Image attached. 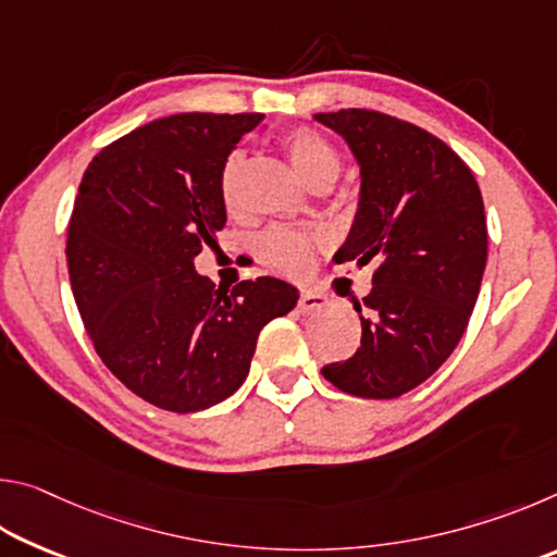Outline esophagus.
<instances>
[{"instance_id": "esophagus-1", "label": "esophagus", "mask_w": 557, "mask_h": 557, "mask_svg": "<svg viewBox=\"0 0 557 557\" xmlns=\"http://www.w3.org/2000/svg\"><path fill=\"white\" fill-rule=\"evenodd\" d=\"M329 305L324 295H319V292H312V289H305L299 295V301H297V309L301 314H314V312H322V309Z\"/></svg>"}]
</instances>
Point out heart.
<instances>
[{"label": "heart", "instance_id": "heart-1", "mask_svg": "<svg viewBox=\"0 0 557 557\" xmlns=\"http://www.w3.org/2000/svg\"><path fill=\"white\" fill-rule=\"evenodd\" d=\"M282 147L289 164L295 172L305 178L309 186L319 184H334V178L342 172V159L332 147L329 139H324L319 132L309 127H297L282 137ZM240 157L231 154L225 159L221 169V196L225 203L233 201L235 178H238ZM322 233H307L299 228H289V225H272L265 233L258 235L256 252L258 258L270 265L272 270L285 272V275H301L312 262V250L317 243H322Z\"/></svg>", "mask_w": 557, "mask_h": 557}]
</instances>
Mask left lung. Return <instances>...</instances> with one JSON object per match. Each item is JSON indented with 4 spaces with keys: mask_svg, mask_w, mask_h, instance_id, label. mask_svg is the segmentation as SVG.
Returning a JSON list of instances; mask_svg holds the SVG:
<instances>
[{
    "mask_svg": "<svg viewBox=\"0 0 557 557\" xmlns=\"http://www.w3.org/2000/svg\"><path fill=\"white\" fill-rule=\"evenodd\" d=\"M346 139L361 196L336 262L379 260L363 305L361 346L324 379L358 398L418 388L455 351L486 268V215L471 169L410 122L375 110L319 112Z\"/></svg>",
    "mask_w": 557,
    "mask_h": 557,
    "instance_id": "8db88e82",
    "label": "left lung"
}]
</instances>
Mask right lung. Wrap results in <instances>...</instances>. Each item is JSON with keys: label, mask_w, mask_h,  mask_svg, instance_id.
Returning <instances> with one entry per match:
<instances>
[{"label": "right lung", "mask_w": 557, "mask_h": 557, "mask_svg": "<svg viewBox=\"0 0 557 557\" xmlns=\"http://www.w3.org/2000/svg\"><path fill=\"white\" fill-rule=\"evenodd\" d=\"M260 112H182L92 157L69 223L75 305L102 363L169 412L221 403L248 379L262 326L295 309L277 277L231 292L194 270L225 225L221 169Z\"/></svg>", "instance_id": "1"}]
</instances>
